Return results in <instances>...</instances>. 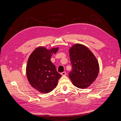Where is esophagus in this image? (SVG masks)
Segmentation results:
<instances>
[{"instance_id": "1", "label": "esophagus", "mask_w": 121, "mask_h": 121, "mask_svg": "<svg viewBox=\"0 0 121 121\" xmlns=\"http://www.w3.org/2000/svg\"><path fill=\"white\" fill-rule=\"evenodd\" d=\"M66 74H67V73L65 72H63L61 73V75L62 76H65V75H66Z\"/></svg>"}]
</instances>
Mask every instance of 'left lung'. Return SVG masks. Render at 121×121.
Here are the masks:
<instances>
[{
  "label": "left lung",
  "mask_w": 121,
  "mask_h": 121,
  "mask_svg": "<svg viewBox=\"0 0 121 121\" xmlns=\"http://www.w3.org/2000/svg\"><path fill=\"white\" fill-rule=\"evenodd\" d=\"M72 70L69 78L74 85L79 88L89 87L99 73V64L95 56L87 47L76 44L69 50Z\"/></svg>",
  "instance_id": "obj_1"
}]
</instances>
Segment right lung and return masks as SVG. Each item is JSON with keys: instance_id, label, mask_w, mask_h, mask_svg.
Wrapping results in <instances>:
<instances>
[{"instance_id": "obj_1", "label": "right lung", "mask_w": 121, "mask_h": 121, "mask_svg": "<svg viewBox=\"0 0 121 121\" xmlns=\"http://www.w3.org/2000/svg\"><path fill=\"white\" fill-rule=\"evenodd\" d=\"M58 49L56 47L48 50L40 46L36 48L29 57L26 67L28 81L40 92L47 93L52 91L61 77L50 60L52 54L56 53Z\"/></svg>"}]
</instances>
